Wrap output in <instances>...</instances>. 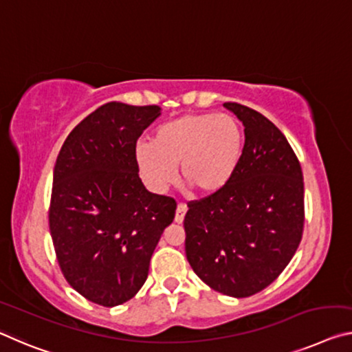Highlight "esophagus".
Returning <instances> with one entry per match:
<instances>
[{
	"label": "esophagus",
	"instance_id": "obj_1",
	"mask_svg": "<svg viewBox=\"0 0 352 352\" xmlns=\"http://www.w3.org/2000/svg\"><path fill=\"white\" fill-rule=\"evenodd\" d=\"M186 211H188V206L185 204H178L177 211H175V222H177V224H182L183 219H185Z\"/></svg>",
	"mask_w": 352,
	"mask_h": 352
}]
</instances>
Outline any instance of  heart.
I'll return each mask as SVG.
<instances>
[{"label":"heart","instance_id":"heart-1","mask_svg":"<svg viewBox=\"0 0 352 352\" xmlns=\"http://www.w3.org/2000/svg\"><path fill=\"white\" fill-rule=\"evenodd\" d=\"M243 144V128L233 116L185 114L156 128L153 142H138L135 160L142 178L155 191H164L175 182L180 164L186 191L211 197L235 175Z\"/></svg>","mask_w":352,"mask_h":352}]
</instances>
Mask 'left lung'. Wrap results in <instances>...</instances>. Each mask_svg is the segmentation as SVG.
Here are the masks:
<instances>
[{"label":"left lung","mask_w":352,"mask_h":352,"mask_svg":"<svg viewBox=\"0 0 352 352\" xmlns=\"http://www.w3.org/2000/svg\"><path fill=\"white\" fill-rule=\"evenodd\" d=\"M224 106L244 125L241 161L221 192L188 204L185 250L210 288L248 298L274 282L296 252L304 180L298 156L271 120L244 104Z\"/></svg>","instance_id":"1"}]
</instances>
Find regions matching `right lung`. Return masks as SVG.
Here are the masks:
<instances>
[{
    "label": "right lung",
    "instance_id": "right-lung-1",
    "mask_svg": "<svg viewBox=\"0 0 352 352\" xmlns=\"http://www.w3.org/2000/svg\"><path fill=\"white\" fill-rule=\"evenodd\" d=\"M156 104L111 102L78 124L53 172L48 221L56 258L70 287L103 307L130 300L177 202L146 189L135 147L160 117Z\"/></svg>",
    "mask_w": 352,
    "mask_h": 352
}]
</instances>
